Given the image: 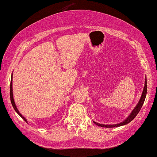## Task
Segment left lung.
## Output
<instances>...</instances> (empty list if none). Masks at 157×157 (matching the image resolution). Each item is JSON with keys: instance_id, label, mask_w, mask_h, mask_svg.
Segmentation results:
<instances>
[{"instance_id": "1", "label": "left lung", "mask_w": 157, "mask_h": 157, "mask_svg": "<svg viewBox=\"0 0 157 157\" xmlns=\"http://www.w3.org/2000/svg\"><path fill=\"white\" fill-rule=\"evenodd\" d=\"M146 94H147V79H145V83H144V90H143V92H142V95H141V99H140L139 103L137 104V105L136 106V108H135L134 109H133V111L132 112V113L130 114V115L129 116V117L126 118L125 121H123L122 123H121V124H114V125H105V124H98V123H96L94 122V124H96V125L97 126H102V127H107V128H112V127H117V126H123V125H125V124H129V122H131V121H132L133 119L136 117V116L138 114H139V111L141 110V107H142L143 105V103H144V100H145V97H146Z\"/></svg>"}]
</instances>
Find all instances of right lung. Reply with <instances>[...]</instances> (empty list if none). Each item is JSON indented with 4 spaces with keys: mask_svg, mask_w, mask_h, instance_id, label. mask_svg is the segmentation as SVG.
<instances>
[{
    "mask_svg": "<svg viewBox=\"0 0 157 157\" xmlns=\"http://www.w3.org/2000/svg\"><path fill=\"white\" fill-rule=\"evenodd\" d=\"M10 100H11V103H12V105H13V107L14 108V109H15V111H16V112L18 113V114H19L20 116H21V117H22L23 119L25 120V121H27V120L24 117H23L22 115H21V114H20L19 113V112H18V110L17 109V108H16V104H15V102H14V99H13V85H12V80H11V82H10Z\"/></svg>",
    "mask_w": 157,
    "mask_h": 157,
    "instance_id": "add662e5",
    "label": "right lung"
}]
</instances>
